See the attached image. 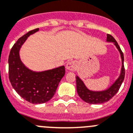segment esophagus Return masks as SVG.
I'll return each mask as SVG.
<instances>
[{
    "mask_svg": "<svg viewBox=\"0 0 133 133\" xmlns=\"http://www.w3.org/2000/svg\"><path fill=\"white\" fill-rule=\"evenodd\" d=\"M77 64L74 61H69L66 64V69L67 70L69 71H74L76 69Z\"/></svg>",
    "mask_w": 133,
    "mask_h": 133,
    "instance_id": "obj_1",
    "label": "esophagus"
}]
</instances>
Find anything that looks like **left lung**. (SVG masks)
<instances>
[{
  "label": "left lung",
  "mask_w": 133,
  "mask_h": 133,
  "mask_svg": "<svg viewBox=\"0 0 133 133\" xmlns=\"http://www.w3.org/2000/svg\"><path fill=\"white\" fill-rule=\"evenodd\" d=\"M106 41L108 43H113L115 47L119 52L120 56L121 59V73L119 76L118 77L114 83L108 89L100 91H95L88 89L84 82L78 75H76V84H77V91L79 97L85 102L90 104H102L109 101L116 93L118 92L121 84L125 78V68H124V56L119 46L117 44V41L115 38L110 35L107 34Z\"/></svg>",
  "instance_id": "1"
}]
</instances>
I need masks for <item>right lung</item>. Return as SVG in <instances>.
<instances>
[{
  "label": "right lung",
  "instance_id": "right-lung-1",
  "mask_svg": "<svg viewBox=\"0 0 133 133\" xmlns=\"http://www.w3.org/2000/svg\"><path fill=\"white\" fill-rule=\"evenodd\" d=\"M38 30V28L33 29L19 38L14 44L8 58L9 79L12 87L24 100L35 104L49 101L65 75L64 65L36 71L27 68L21 59L22 46L29 36Z\"/></svg>",
  "mask_w": 133,
  "mask_h": 133
}]
</instances>
